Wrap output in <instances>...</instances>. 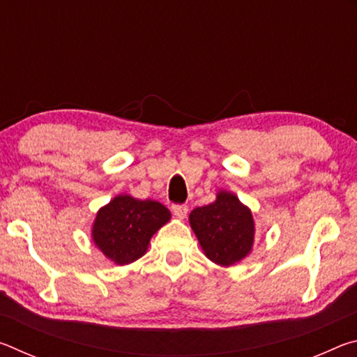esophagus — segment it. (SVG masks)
Here are the masks:
<instances>
[{
  "label": "esophagus",
  "mask_w": 357,
  "mask_h": 357,
  "mask_svg": "<svg viewBox=\"0 0 357 357\" xmlns=\"http://www.w3.org/2000/svg\"><path fill=\"white\" fill-rule=\"evenodd\" d=\"M172 211H173V214L178 217V219H185L187 213H189V208H187L185 204H173Z\"/></svg>",
  "instance_id": "obj_1"
}]
</instances>
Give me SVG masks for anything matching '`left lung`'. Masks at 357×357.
<instances>
[{
    "label": "left lung",
    "instance_id": "obj_1",
    "mask_svg": "<svg viewBox=\"0 0 357 357\" xmlns=\"http://www.w3.org/2000/svg\"><path fill=\"white\" fill-rule=\"evenodd\" d=\"M189 222L203 253L213 263L228 268L250 255L255 220L250 208L233 192H217L213 203L192 211Z\"/></svg>",
    "mask_w": 357,
    "mask_h": 357
}]
</instances>
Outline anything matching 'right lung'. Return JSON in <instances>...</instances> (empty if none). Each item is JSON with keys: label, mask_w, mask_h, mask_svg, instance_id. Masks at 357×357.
Listing matches in <instances>:
<instances>
[{"label": "right lung", "mask_w": 357, "mask_h": 357, "mask_svg": "<svg viewBox=\"0 0 357 357\" xmlns=\"http://www.w3.org/2000/svg\"><path fill=\"white\" fill-rule=\"evenodd\" d=\"M170 219V211L162 203L121 193L98 211L91 238L105 258L124 266L146 253L151 238Z\"/></svg>", "instance_id": "obj_1"}]
</instances>
